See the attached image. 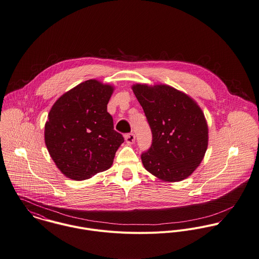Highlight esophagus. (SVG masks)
I'll return each mask as SVG.
<instances>
[{
	"label": "esophagus",
	"mask_w": 259,
	"mask_h": 259,
	"mask_svg": "<svg viewBox=\"0 0 259 259\" xmlns=\"http://www.w3.org/2000/svg\"><path fill=\"white\" fill-rule=\"evenodd\" d=\"M125 140L127 144H133L135 142V135L133 133H129L125 135Z\"/></svg>",
	"instance_id": "esophagus-1"
}]
</instances>
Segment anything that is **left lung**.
Masks as SVG:
<instances>
[{
	"mask_svg": "<svg viewBox=\"0 0 259 259\" xmlns=\"http://www.w3.org/2000/svg\"><path fill=\"white\" fill-rule=\"evenodd\" d=\"M132 90L152 131V145L141 155L145 169L165 182L189 177L208 146V126L201 108L168 85L135 84Z\"/></svg>",
	"mask_w": 259,
	"mask_h": 259,
	"instance_id": "8db88e82",
	"label": "left lung"
}]
</instances>
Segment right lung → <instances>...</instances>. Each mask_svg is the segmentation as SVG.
Returning a JSON list of instances; mask_svg holds the SVG:
<instances>
[{
    "mask_svg": "<svg viewBox=\"0 0 259 259\" xmlns=\"http://www.w3.org/2000/svg\"><path fill=\"white\" fill-rule=\"evenodd\" d=\"M113 91V86L91 79L63 94L53 105L45 124V143L66 177L85 180L112 166L124 142L107 112Z\"/></svg>",
    "mask_w": 259,
    "mask_h": 259,
    "instance_id": "obj_1",
    "label": "right lung"
}]
</instances>
